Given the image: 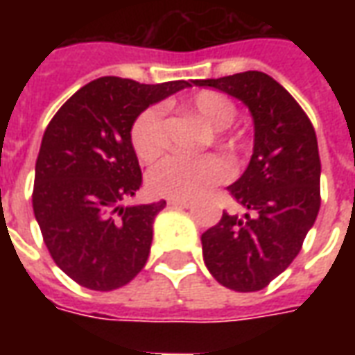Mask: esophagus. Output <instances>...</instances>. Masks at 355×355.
<instances>
[{"label":"esophagus","mask_w":355,"mask_h":355,"mask_svg":"<svg viewBox=\"0 0 355 355\" xmlns=\"http://www.w3.org/2000/svg\"><path fill=\"white\" fill-rule=\"evenodd\" d=\"M171 207H188L190 205V200H167Z\"/></svg>","instance_id":"obj_1"}]
</instances>
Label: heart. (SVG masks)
Masks as SVG:
<instances>
[{"label":"heart","instance_id":"heart-1","mask_svg":"<svg viewBox=\"0 0 355 355\" xmlns=\"http://www.w3.org/2000/svg\"><path fill=\"white\" fill-rule=\"evenodd\" d=\"M188 108L203 117V121L215 129V142L228 152H238L239 139L228 135L226 129L236 119V104L223 93L200 91L193 94ZM131 144L142 162H154L167 150V125L162 106H148L142 110L131 127ZM232 175L230 163L216 154L184 157L171 155L155 165L148 175L150 190L171 200H188L211 186L220 184Z\"/></svg>","mask_w":355,"mask_h":355}]
</instances>
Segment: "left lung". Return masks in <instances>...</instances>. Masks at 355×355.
Returning <instances> with one entry per match:
<instances>
[{
	"instance_id": "left-lung-1",
	"label": "left lung",
	"mask_w": 355,
	"mask_h": 355,
	"mask_svg": "<svg viewBox=\"0 0 355 355\" xmlns=\"http://www.w3.org/2000/svg\"><path fill=\"white\" fill-rule=\"evenodd\" d=\"M236 96L251 110L254 146L245 173L228 186L249 209L201 234L203 261L216 282L238 291H261L300 253L320 211L321 162L315 131L289 91L268 73L249 70L218 80H196Z\"/></svg>"
}]
</instances>
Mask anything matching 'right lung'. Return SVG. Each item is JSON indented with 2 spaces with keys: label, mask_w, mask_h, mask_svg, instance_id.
I'll use <instances>...</instances> for the list:
<instances>
[{
  "label": "right lung",
  "mask_w": 355,
  "mask_h": 355,
  "mask_svg": "<svg viewBox=\"0 0 355 355\" xmlns=\"http://www.w3.org/2000/svg\"><path fill=\"white\" fill-rule=\"evenodd\" d=\"M190 87L104 76L73 93L43 132L34 205L53 261L81 287L114 291L144 268L165 201L121 207L142 184L131 127L142 110Z\"/></svg>",
  "instance_id": "1"
}]
</instances>
